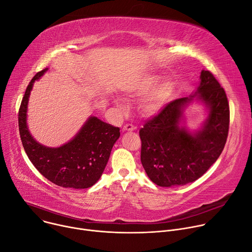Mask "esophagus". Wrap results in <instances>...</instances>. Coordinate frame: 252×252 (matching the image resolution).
<instances>
[{"label": "esophagus", "instance_id": "34e87169", "mask_svg": "<svg viewBox=\"0 0 252 252\" xmlns=\"http://www.w3.org/2000/svg\"><path fill=\"white\" fill-rule=\"evenodd\" d=\"M134 129H135V126H132V125H130V124H127V125H126V126L123 127V130H124V131H132V130H134Z\"/></svg>", "mask_w": 252, "mask_h": 252}]
</instances>
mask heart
<instances>
[{
	"instance_id": "obj_1",
	"label": "heart",
	"mask_w": 252,
	"mask_h": 252,
	"mask_svg": "<svg viewBox=\"0 0 252 252\" xmlns=\"http://www.w3.org/2000/svg\"><path fill=\"white\" fill-rule=\"evenodd\" d=\"M160 77L153 74H141L129 78L123 87L124 92L130 96H143L141 109L148 115L159 113L172 99L175 94V85L170 80L161 81ZM121 105V102L118 101Z\"/></svg>"
}]
</instances>
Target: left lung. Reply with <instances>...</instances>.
<instances>
[{"label": "left lung", "instance_id": "1", "mask_svg": "<svg viewBox=\"0 0 252 252\" xmlns=\"http://www.w3.org/2000/svg\"><path fill=\"white\" fill-rule=\"evenodd\" d=\"M194 100L205 105L207 118L191 132L184 111ZM229 127V105L223 88L202 69L196 91L170 101L139 130L140 160L151 181L170 188L193 183L220 158Z\"/></svg>", "mask_w": 252, "mask_h": 252}]
</instances>
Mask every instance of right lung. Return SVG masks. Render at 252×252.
Here are the masks:
<instances>
[{
    "label": "right lung",
    "instance_id": "1",
    "mask_svg": "<svg viewBox=\"0 0 252 252\" xmlns=\"http://www.w3.org/2000/svg\"><path fill=\"white\" fill-rule=\"evenodd\" d=\"M45 68L30 82L19 111V129L24 150L47 179L65 188L83 189L93 187L101 176L112 149L120 137V128L91 116L77 134L59 148L46 147L35 140L28 127V102L34 81L45 75Z\"/></svg>",
    "mask_w": 252,
    "mask_h": 252
}]
</instances>
